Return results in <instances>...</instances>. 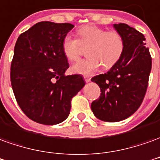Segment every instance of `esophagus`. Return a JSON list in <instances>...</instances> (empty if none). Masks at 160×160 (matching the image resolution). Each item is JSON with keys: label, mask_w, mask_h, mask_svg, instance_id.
I'll use <instances>...</instances> for the list:
<instances>
[{"label": "esophagus", "mask_w": 160, "mask_h": 160, "mask_svg": "<svg viewBox=\"0 0 160 160\" xmlns=\"http://www.w3.org/2000/svg\"><path fill=\"white\" fill-rule=\"evenodd\" d=\"M84 80H85L86 82H90L91 81V78H89L88 76H84Z\"/></svg>", "instance_id": "1"}]
</instances>
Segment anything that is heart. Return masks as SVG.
<instances>
[{
  "instance_id": "heart-1",
  "label": "heart",
  "mask_w": 160,
  "mask_h": 160,
  "mask_svg": "<svg viewBox=\"0 0 160 160\" xmlns=\"http://www.w3.org/2000/svg\"><path fill=\"white\" fill-rule=\"evenodd\" d=\"M78 39L66 35L62 41V52L70 61L79 60L80 45L88 46V58L78 61L71 68L72 72L90 76L103 64L105 68H111L122 57L125 41L116 30L107 31L96 25H87L77 31Z\"/></svg>"
}]
</instances>
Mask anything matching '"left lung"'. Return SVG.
Masks as SVG:
<instances>
[{"instance_id": "1", "label": "left lung", "mask_w": 160, "mask_h": 160, "mask_svg": "<svg viewBox=\"0 0 160 160\" xmlns=\"http://www.w3.org/2000/svg\"><path fill=\"white\" fill-rule=\"evenodd\" d=\"M125 41L122 57L104 74L92 78L100 88V96L91 109L100 120L118 122L138 110L146 95L152 69V57L145 36L125 23L114 24Z\"/></svg>"}]
</instances>
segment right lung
I'll return each mask as SVG.
<instances>
[{"label":"right lung","mask_w":160,"mask_h":160,"mask_svg":"<svg viewBox=\"0 0 160 160\" xmlns=\"http://www.w3.org/2000/svg\"><path fill=\"white\" fill-rule=\"evenodd\" d=\"M74 26L41 22L15 43L10 80L19 107L30 119L56 125L68 117L71 100L85 86L80 74L65 75L69 68L62 41Z\"/></svg>","instance_id":"obj_1"}]
</instances>
